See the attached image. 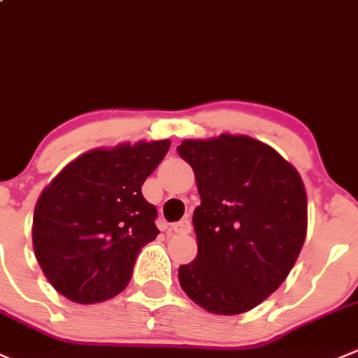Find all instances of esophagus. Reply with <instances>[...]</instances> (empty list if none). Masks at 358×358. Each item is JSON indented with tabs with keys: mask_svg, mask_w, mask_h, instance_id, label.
Instances as JSON below:
<instances>
[{
	"mask_svg": "<svg viewBox=\"0 0 358 358\" xmlns=\"http://www.w3.org/2000/svg\"><path fill=\"white\" fill-rule=\"evenodd\" d=\"M173 231L176 232V234H189L190 231H192V224H190L187 218H183V220L176 222V224H173Z\"/></svg>",
	"mask_w": 358,
	"mask_h": 358,
	"instance_id": "1",
	"label": "esophagus"
}]
</instances>
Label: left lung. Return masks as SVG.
<instances>
[{
	"label": "left lung",
	"instance_id": "obj_1",
	"mask_svg": "<svg viewBox=\"0 0 358 358\" xmlns=\"http://www.w3.org/2000/svg\"><path fill=\"white\" fill-rule=\"evenodd\" d=\"M201 204L192 224L197 255L178 269L183 292L215 315L259 306L289 276L308 231L299 171L246 134L183 140Z\"/></svg>",
	"mask_w": 358,
	"mask_h": 358
}]
</instances>
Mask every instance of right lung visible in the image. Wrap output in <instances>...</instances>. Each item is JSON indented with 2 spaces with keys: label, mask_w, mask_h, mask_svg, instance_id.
Returning a JSON list of instances; mask_svg holds the SVG:
<instances>
[{
  "label": "right lung",
  "mask_w": 358,
  "mask_h": 358,
  "mask_svg": "<svg viewBox=\"0 0 358 358\" xmlns=\"http://www.w3.org/2000/svg\"><path fill=\"white\" fill-rule=\"evenodd\" d=\"M169 145L140 140L92 148L41 190L33 215L34 255L66 299L103 303L126 289L140 250L159 234L157 210L141 185Z\"/></svg>",
  "instance_id": "add662e5"
}]
</instances>
